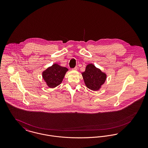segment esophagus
Here are the masks:
<instances>
[{
	"label": "esophagus",
	"instance_id": "esophagus-1",
	"mask_svg": "<svg viewBox=\"0 0 148 148\" xmlns=\"http://www.w3.org/2000/svg\"><path fill=\"white\" fill-rule=\"evenodd\" d=\"M77 66H75L74 68H73V69H72L73 71H77Z\"/></svg>",
	"mask_w": 148,
	"mask_h": 148
}]
</instances>
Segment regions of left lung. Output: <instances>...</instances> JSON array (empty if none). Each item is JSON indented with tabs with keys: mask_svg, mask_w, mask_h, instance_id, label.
I'll return each instance as SVG.
<instances>
[{
	"mask_svg": "<svg viewBox=\"0 0 148 148\" xmlns=\"http://www.w3.org/2000/svg\"><path fill=\"white\" fill-rule=\"evenodd\" d=\"M82 76L86 87L92 90H98L106 82V75L95 65L89 64L86 66Z\"/></svg>",
	"mask_w": 148,
	"mask_h": 148,
	"instance_id": "8db88e82",
	"label": "left lung"
}]
</instances>
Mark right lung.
<instances>
[{"label":"right lung","instance_id":"obj_1","mask_svg":"<svg viewBox=\"0 0 148 148\" xmlns=\"http://www.w3.org/2000/svg\"><path fill=\"white\" fill-rule=\"evenodd\" d=\"M68 71L66 68L54 64L42 72V77L47 85L49 88H53L61 84Z\"/></svg>","mask_w":148,"mask_h":148}]
</instances>
